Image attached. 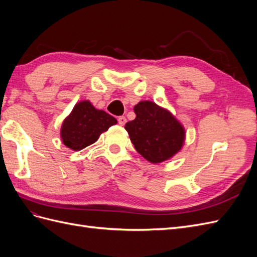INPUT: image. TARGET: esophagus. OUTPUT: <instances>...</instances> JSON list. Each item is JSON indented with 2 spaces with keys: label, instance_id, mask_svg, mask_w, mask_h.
<instances>
[{
  "label": "esophagus",
  "instance_id": "esophagus-1",
  "mask_svg": "<svg viewBox=\"0 0 257 257\" xmlns=\"http://www.w3.org/2000/svg\"><path fill=\"white\" fill-rule=\"evenodd\" d=\"M118 122H119V124H120V125L121 126H123L124 125V124H125L126 123V118H125V116H119V118H118Z\"/></svg>",
  "mask_w": 257,
  "mask_h": 257
}]
</instances>
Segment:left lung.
Here are the masks:
<instances>
[{
	"instance_id": "left-lung-1",
	"label": "left lung",
	"mask_w": 257,
	"mask_h": 257,
	"mask_svg": "<svg viewBox=\"0 0 257 257\" xmlns=\"http://www.w3.org/2000/svg\"><path fill=\"white\" fill-rule=\"evenodd\" d=\"M136 118L125 124L136 151L152 164L172 159L183 147L185 130L175 115L150 100L134 107Z\"/></svg>"
}]
</instances>
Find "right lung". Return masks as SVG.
<instances>
[{"instance_id": "1", "label": "right lung", "mask_w": 257, "mask_h": 257, "mask_svg": "<svg viewBox=\"0 0 257 257\" xmlns=\"http://www.w3.org/2000/svg\"><path fill=\"white\" fill-rule=\"evenodd\" d=\"M116 119L104 110H98L89 100L77 103L61 126V139L74 151L94 144L100 134L116 124Z\"/></svg>"}]
</instances>
